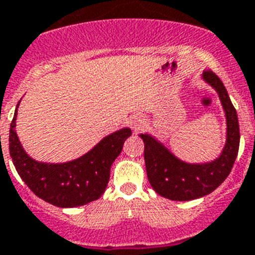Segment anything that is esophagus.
Masks as SVG:
<instances>
[{
	"mask_svg": "<svg viewBox=\"0 0 255 255\" xmlns=\"http://www.w3.org/2000/svg\"><path fill=\"white\" fill-rule=\"evenodd\" d=\"M130 126H131V129L134 130V132L139 131L140 129H143V126H144V121H143L140 117H134V119L130 121Z\"/></svg>",
	"mask_w": 255,
	"mask_h": 255,
	"instance_id": "obj_1",
	"label": "esophagus"
}]
</instances>
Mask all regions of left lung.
I'll return each instance as SVG.
<instances>
[{
	"instance_id": "1",
	"label": "left lung",
	"mask_w": 255,
	"mask_h": 255,
	"mask_svg": "<svg viewBox=\"0 0 255 255\" xmlns=\"http://www.w3.org/2000/svg\"><path fill=\"white\" fill-rule=\"evenodd\" d=\"M202 79L215 90L226 115V144L216 159L207 163H186L151 134H139L144 143V163L151 186L170 201H191L212 193L228 177L239 152V119L226 87L211 70L205 71Z\"/></svg>"
}]
</instances>
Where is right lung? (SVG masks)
Wrapping results in <instances>:
<instances>
[{
  "label": "right lung",
  "mask_w": 255,
  "mask_h": 255,
  "mask_svg": "<svg viewBox=\"0 0 255 255\" xmlns=\"http://www.w3.org/2000/svg\"><path fill=\"white\" fill-rule=\"evenodd\" d=\"M19 103L10 124L9 150L24 184L39 198L57 207H79L100 198L108 185L113 161L123 151L131 130L123 128L104 136L87 153L74 160L43 163L29 156L18 138L15 126Z\"/></svg>",
  "instance_id": "obj_1"
}]
</instances>
